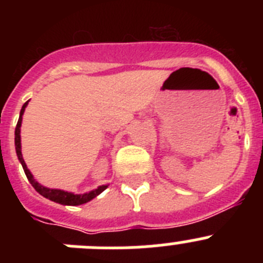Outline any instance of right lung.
Returning a JSON list of instances; mask_svg holds the SVG:
<instances>
[{"label": "right lung", "mask_w": 263, "mask_h": 263, "mask_svg": "<svg viewBox=\"0 0 263 263\" xmlns=\"http://www.w3.org/2000/svg\"><path fill=\"white\" fill-rule=\"evenodd\" d=\"M27 103H29V101H26V103L23 104L22 109H21L20 120H18L17 126H15V133H14L15 134V138H14V141H15V152H17L18 159H20L21 164H22L23 171H25V174H26L27 179H29V182L31 183L32 187L35 188V191L39 192L42 196L47 197V199L55 201V203L63 204V205H80V204H85V203H88L89 200H92L93 197H96L97 195L101 194V192H103L104 190L108 187V185H100V187L96 188L95 191H90V192H88V194H84V195H75V194H71V192L62 191V190H51V188L43 187V185H41L38 182H36L35 179L32 178L31 173H30L29 170H27L26 163H25V160H23L22 153H21V136H20L21 129L20 127H21V122H22V115H23V111H25V108H26Z\"/></svg>", "instance_id": "obj_1"}]
</instances>
